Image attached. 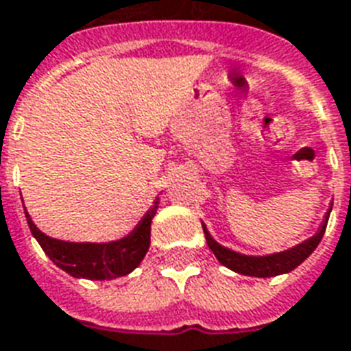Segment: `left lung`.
Segmentation results:
<instances>
[{
  "instance_id": "left-lung-1",
  "label": "left lung",
  "mask_w": 351,
  "mask_h": 351,
  "mask_svg": "<svg viewBox=\"0 0 351 351\" xmlns=\"http://www.w3.org/2000/svg\"><path fill=\"white\" fill-rule=\"evenodd\" d=\"M331 206H333V203H330V208H328V213L324 214V219H322L319 230H317L311 238L304 240L302 243H298V245L291 247V249H287V251L263 254V256L241 254V252L232 251L229 247L221 245V243H218V241L210 236V232H208L205 223H203V232H205L206 245H208V249L214 252V256L218 258V262L221 263V265L229 267L230 271H234V273L245 274V276L269 278V276H278V274H286L289 273V271H293V269L298 267V265L317 249V245H319L320 240H322V236H324L326 225H328V219H330Z\"/></svg>"
}]
</instances>
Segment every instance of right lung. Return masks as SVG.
<instances>
[{"label":"right lung","instance_id":"add662e5","mask_svg":"<svg viewBox=\"0 0 351 351\" xmlns=\"http://www.w3.org/2000/svg\"><path fill=\"white\" fill-rule=\"evenodd\" d=\"M159 208V197L148 213L141 218L135 229L121 240L104 241H64L51 238L38 229L25 208V218L32 236L36 238L43 252L47 254L56 267L71 274L75 278L88 280H113L126 276L143 262L146 252L150 249L152 219Z\"/></svg>","mask_w":351,"mask_h":351}]
</instances>
